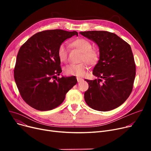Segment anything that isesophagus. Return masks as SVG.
Segmentation results:
<instances>
[{"instance_id": "34e87169", "label": "esophagus", "mask_w": 151, "mask_h": 151, "mask_svg": "<svg viewBox=\"0 0 151 151\" xmlns=\"http://www.w3.org/2000/svg\"><path fill=\"white\" fill-rule=\"evenodd\" d=\"M76 79H77V81H78V83L81 82V81L83 80V78H80V77H77V78H76Z\"/></svg>"}]
</instances>
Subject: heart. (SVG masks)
<instances>
[{
  "instance_id": "1",
  "label": "heart",
  "mask_w": 151,
  "mask_h": 151,
  "mask_svg": "<svg viewBox=\"0 0 151 151\" xmlns=\"http://www.w3.org/2000/svg\"><path fill=\"white\" fill-rule=\"evenodd\" d=\"M71 45L82 52L81 61H87L90 65H95L98 62L100 57L99 53L97 50L92 49V45L88 40L85 38L76 39L71 42ZM68 54V46L65 43L60 44L58 50L59 60L62 62H66ZM86 63L83 62L78 64H70L65 68V72L68 75L83 76L88 69V64Z\"/></svg>"
}]
</instances>
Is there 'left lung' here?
<instances>
[{"label": "left lung", "instance_id": "obj_1", "mask_svg": "<svg viewBox=\"0 0 151 151\" xmlns=\"http://www.w3.org/2000/svg\"><path fill=\"white\" fill-rule=\"evenodd\" d=\"M80 34L96 43L100 57L93 70L98 79L85 80L89 89L84 100L91 108L108 111L121 106L130 95L136 75L131 47L114 33L107 31H86ZM101 79L104 83H101Z\"/></svg>", "mask_w": 151, "mask_h": 151}]
</instances>
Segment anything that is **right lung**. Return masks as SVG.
Here are the masks:
<instances>
[{
  "mask_svg": "<svg viewBox=\"0 0 151 151\" xmlns=\"http://www.w3.org/2000/svg\"><path fill=\"white\" fill-rule=\"evenodd\" d=\"M75 35L76 31L45 30L32 36L20 47L14 78L21 97L31 107L39 111L58 107L77 83L75 76L57 78L62 72L58 47Z\"/></svg>",
  "mask_w": 151,
  "mask_h": 151,
  "instance_id": "1",
  "label": "right lung"
}]
</instances>
